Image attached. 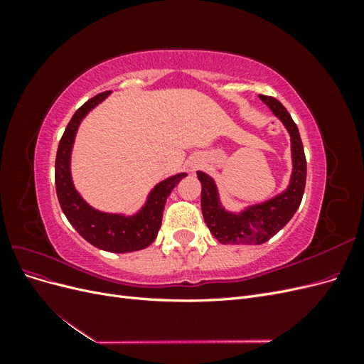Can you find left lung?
Instances as JSON below:
<instances>
[{
  "label": "left lung",
  "mask_w": 364,
  "mask_h": 364,
  "mask_svg": "<svg viewBox=\"0 0 364 364\" xmlns=\"http://www.w3.org/2000/svg\"><path fill=\"white\" fill-rule=\"evenodd\" d=\"M273 114L277 115L291 136L293 173L289 188L274 199L247 208L241 214L226 213L218 202V194L214 181L208 174L197 171L202 183V213L205 223L211 234L222 245H262L290 222V218L299 208L306 181V159L302 139L297 126L277 98L259 95Z\"/></svg>",
  "instance_id": "8db88e82"
}]
</instances>
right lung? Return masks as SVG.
<instances>
[{"instance_id": "right-lung-1", "label": "right lung", "mask_w": 364, "mask_h": 364, "mask_svg": "<svg viewBox=\"0 0 364 364\" xmlns=\"http://www.w3.org/2000/svg\"><path fill=\"white\" fill-rule=\"evenodd\" d=\"M109 95V91L97 94L91 100L77 109L59 141L56 165H54V182L63 214L68 222L87 243L106 252L126 253L141 250L155 241L162 222V213L167 197L186 173L176 174L155 186L146 206L135 217L105 214L87 205L74 190L70 174V155L77 127L82 118Z\"/></svg>"}]
</instances>
